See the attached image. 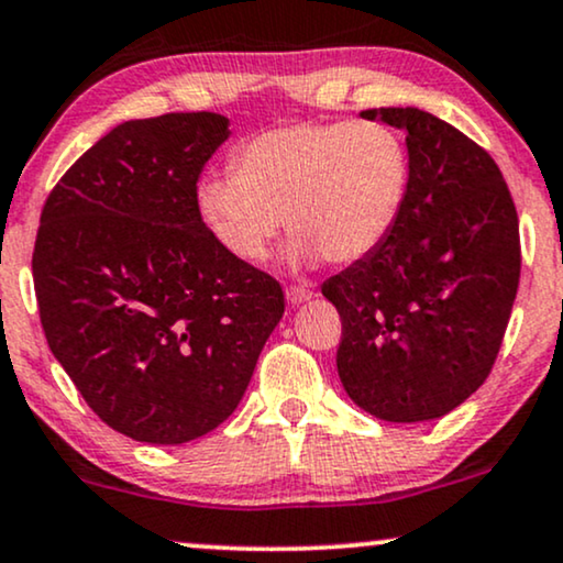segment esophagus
<instances>
[{
    "mask_svg": "<svg viewBox=\"0 0 563 563\" xmlns=\"http://www.w3.org/2000/svg\"><path fill=\"white\" fill-rule=\"evenodd\" d=\"M316 297V289L305 287V284H292V287H287V300L292 305H300V302H308Z\"/></svg>",
    "mask_w": 563,
    "mask_h": 563,
    "instance_id": "34e87169",
    "label": "esophagus"
}]
</instances>
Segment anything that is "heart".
Wrapping results in <instances>:
<instances>
[{"label": "heart", "mask_w": 563, "mask_h": 563, "mask_svg": "<svg viewBox=\"0 0 563 563\" xmlns=\"http://www.w3.org/2000/svg\"><path fill=\"white\" fill-rule=\"evenodd\" d=\"M412 162L384 122L295 120L242 141L232 172H206L196 206L213 240L238 261L268 255L287 219L295 263L367 258L397 229Z\"/></svg>", "instance_id": "obj_1"}]
</instances>
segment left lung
I'll list each match as a JSON object with an SVG mask.
<instances>
[{
	"label": "left lung",
	"instance_id": "obj_1",
	"mask_svg": "<svg viewBox=\"0 0 563 563\" xmlns=\"http://www.w3.org/2000/svg\"><path fill=\"white\" fill-rule=\"evenodd\" d=\"M407 133V206L376 253L323 282L342 318L336 367L357 407L435 420L490 376L519 287V219L473 137L415 107L367 109Z\"/></svg>",
	"mask_w": 563,
	"mask_h": 563
}]
</instances>
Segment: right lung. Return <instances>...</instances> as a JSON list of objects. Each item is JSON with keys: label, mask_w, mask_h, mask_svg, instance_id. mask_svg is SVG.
I'll return each mask as SVG.
<instances>
[{"label": "right lung", "mask_w": 563, "mask_h": 563, "mask_svg": "<svg viewBox=\"0 0 563 563\" xmlns=\"http://www.w3.org/2000/svg\"><path fill=\"white\" fill-rule=\"evenodd\" d=\"M229 120L117 124L41 208L33 289L48 350L109 428L187 443L240 405L284 313L282 284L229 255L196 185Z\"/></svg>", "instance_id": "1"}]
</instances>
